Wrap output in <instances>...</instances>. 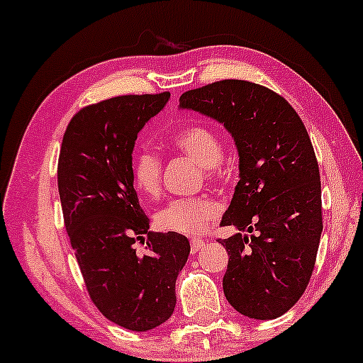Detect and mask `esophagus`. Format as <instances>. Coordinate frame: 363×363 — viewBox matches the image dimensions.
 <instances>
[{
    "instance_id": "34e87169",
    "label": "esophagus",
    "mask_w": 363,
    "mask_h": 363,
    "mask_svg": "<svg viewBox=\"0 0 363 363\" xmlns=\"http://www.w3.org/2000/svg\"><path fill=\"white\" fill-rule=\"evenodd\" d=\"M203 246H205V241H202V240H192L191 241V251H192V254H196L197 251L202 250Z\"/></svg>"
}]
</instances>
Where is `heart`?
<instances>
[{
  "mask_svg": "<svg viewBox=\"0 0 363 363\" xmlns=\"http://www.w3.org/2000/svg\"><path fill=\"white\" fill-rule=\"evenodd\" d=\"M172 143L177 150L203 166L210 177L218 174L223 150H221L220 137L212 128L202 125L186 127L172 137ZM161 174H163V163L155 151L142 150L135 155L132 176L135 187L140 192L155 197L161 189ZM216 215H218V205L210 197H184L166 203L156 213V223L164 231L194 236L207 230L210 221Z\"/></svg>",
  "mask_w": 363,
  "mask_h": 363,
  "instance_id": "obj_1",
  "label": "heart"
}]
</instances>
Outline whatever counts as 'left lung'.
Wrapping results in <instances>:
<instances>
[{
  "mask_svg": "<svg viewBox=\"0 0 363 363\" xmlns=\"http://www.w3.org/2000/svg\"><path fill=\"white\" fill-rule=\"evenodd\" d=\"M179 109L220 122L240 156V182L221 223L240 231L228 251L226 300L242 316L275 320L305 291L323 231L321 181L311 140L282 96L261 84L223 79L191 89Z\"/></svg>",
  "mask_w": 363,
  "mask_h": 363,
  "instance_id": "obj_1",
  "label": "left lung"
}]
</instances>
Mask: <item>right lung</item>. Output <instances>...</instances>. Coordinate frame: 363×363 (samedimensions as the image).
Here are the masks:
<instances>
[{"mask_svg":"<svg viewBox=\"0 0 363 363\" xmlns=\"http://www.w3.org/2000/svg\"><path fill=\"white\" fill-rule=\"evenodd\" d=\"M169 93L118 96L81 109L58 158V192L74 256L91 300L107 320L145 333L169 320L176 280L191 245L153 233L133 189L135 140ZM137 240L145 252L134 250Z\"/></svg>","mask_w":363,"mask_h":363,"instance_id":"right-lung-1","label":"right lung"}]
</instances>
